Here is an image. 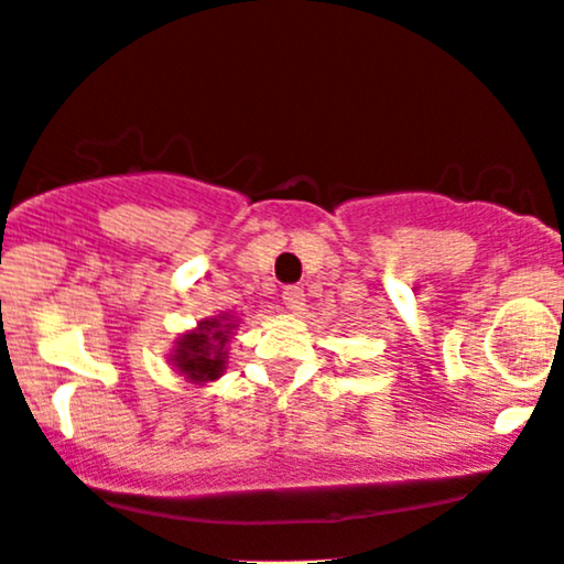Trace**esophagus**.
<instances>
[{
	"instance_id": "1",
	"label": "esophagus",
	"mask_w": 564,
	"mask_h": 564,
	"mask_svg": "<svg viewBox=\"0 0 564 564\" xmlns=\"http://www.w3.org/2000/svg\"><path fill=\"white\" fill-rule=\"evenodd\" d=\"M283 304H286V310L299 312L304 304V291L299 286H286L283 289Z\"/></svg>"
}]
</instances>
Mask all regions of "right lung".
Segmentation results:
<instances>
[{"label":"right lung","mask_w":564,"mask_h":564,"mask_svg":"<svg viewBox=\"0 0 564 564\" xmlns=\"http://www.w3.org/2000/svg\"><path fill=\"white\" fill-rule=\"evenodd\" d=\"M231 327L234 323H229V317L205 319L195 333H187L184 338H180L174 365L180 367L182 375H187V380L208 382L220 377L226 367L224 346L229 340Z\"/></svg>","instance_id":"obj_1"}]
</instances>
